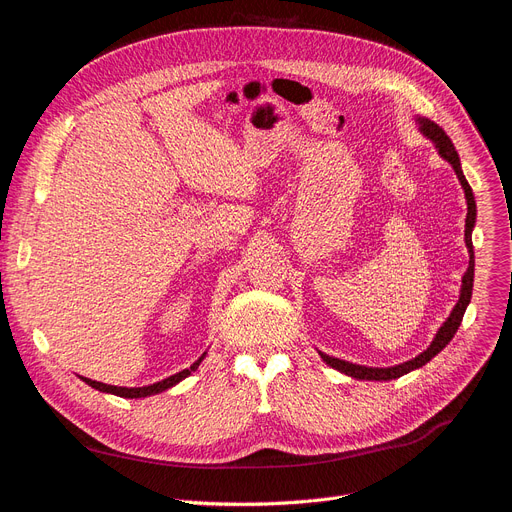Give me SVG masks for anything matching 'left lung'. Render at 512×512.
I'll return each mask as SVG.
<instances>
[{"label":"left lung","instance_id":"1","mask_svg":"<svg viewBox=\"0 0 512 512\" xmlns=\"http://www.w3.org/2000/svg\"><path fill=\"white\" fill-rule=\"evenodd\" d=\"M417 124H419V132H422L424 136H428V138L436 144L440 157L446 159L450 165H453V169H455V173H457V177H459V182H461V186H463V190H465V198H467L465 244H467V250H469V266H467V273L463 275V285H461V295H459L457 306L453 308V312H450V316L446 318V322L438 328V333H436L434 341L430 343V347H428L424 353H419L417 357L409 359V362H403V364L393 366V368H366V366L349 364V362H345V359H337V357H330V355H326V353H320V357L324 359V362H326L330 368H335V370H339V372H343V374H347V376H351V378H357V380H395V378H399V376H403V374H409L411 370H417V368L426 366V364L430 362V359H432L434 355H438V353L450 343V339L455 337V333H457L459 326H461L463 314H465V310H467V306H469V302H471L473 268H475L471 231H473L475 215H477L473 190H471V186L467 184V179H465V175H463L461 161H459V155H457V150H455V144L450 142V138L446 136V132H444L438 124L430 122V119H426V117H417Z\"/></svg>","mask_w":512,"mask_h":512}]
</instances>
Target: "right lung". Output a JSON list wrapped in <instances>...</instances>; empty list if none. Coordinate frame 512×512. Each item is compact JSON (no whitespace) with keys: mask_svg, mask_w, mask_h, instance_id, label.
<instances>
[{"mask_svg":"<svg viewBox=\"0 0 512 512\" xmlns=\"http://www.w3.org/2000/svg\"><path fill=\"white\" fill-rule=\"evenodd\" d=\"M204 355L206 353H202L200 355V359L198 362H194L188 370H182V372H177V374H173V376H169V378H165V380H161V382H155V384H150V386H138V388H126V386H111V384H103V382H97V380H90V378H84V376H80L88 386H93V388H97V390H101V393H111V395H117V397H124V399H140V397H150V395H157V393H163V390H167V388H171L173 384H177L179 380H184V378H188L198 366H200V362L204 359Z\"/></svg>","mask_w":512,"mask_h":512,"instance_id":"1","label":"right lung"}]
</instances>
